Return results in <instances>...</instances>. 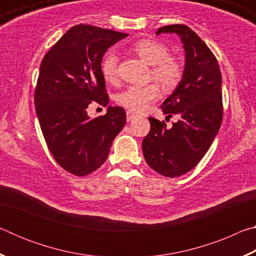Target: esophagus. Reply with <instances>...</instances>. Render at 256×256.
<instances>
[{"mask_svg":"<svg viewBox=\"0 0 256 256\" xmlns=\"http://www.w3.org/2000/svg\"><path fill=\"white\" fill-rule=\"evenodd\" d=\"M134 118H136V115L134 114V112H130V110H128V112H126V118H128V122H130V120H132Z\"/></svg>","mask_w":256,"mask_h":256,"instance_id":"obj_1","label":"esophagus"}]
</instances>
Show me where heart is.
Returning <instances> with one entry per match:
<instances>
[{"instance_id": "obj_1", "label": "heart", "mask_w": 256, "mask_h": 256, "mask_svg": "<svg viewBox=\"0 0 256 256\" xmlns=\"http://www.w3.org/2000/svg\"><path fill=\"white\" fill-rule=\"evenodd\" d=\"M131 50L151 66V79L159 82L167 90L178 86L183 78V66L178 60L170 56V50L166 45L154 40H141L133 44ZM118 55L112 50H107L102 56L100 71L104 80L108 84L118 82ZM159 96L160 89L156 84L130 86L118 94V102L132 112H142Z\"/></svg>"}]
</instances>
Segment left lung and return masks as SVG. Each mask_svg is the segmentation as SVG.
<instances>
[{"mask_svg": "<svg viewBox=\"0 0 256 256\" xmlns=\"http://www.w3.org/2000/svg\"><path fill=\"white\" fill-rule=\"evenodd\" d=\"M164 32L178 34L185 50L183 78L162 105L167 118L175 114L180 118L167 128L164 122L149 118L142 150L154 172L178 177L200 162L222 125V72L214 53L188 26H164L156 34Z\"/></svg>", "mask_w": 256, "mask_h": 256, "instance_id": "8db88e82", "label": "left lung"}]
</instances>
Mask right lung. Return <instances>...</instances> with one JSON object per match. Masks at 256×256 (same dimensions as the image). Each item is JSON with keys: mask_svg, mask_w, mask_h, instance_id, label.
<instances>
[{"mask_svg": "<svg viewBox=\"0 0 256 256\" xmlns=\"http://www.w3.org/2000/svg\"><path fill=\"white\" fill-rule=\"evenodd\" d=\"M128 34L76 24L47 52L34 90V106L47 146L60 167L76 176L98 170L112 140L126 123V112L108 106L104 116L90 118L89 104L107 106L100 63L110 46Z\"/></svg>", "mask_w": 256, "mask_h": 256, "instance_id": "right-lung-1", "label": "right lung"}]
</instances>
